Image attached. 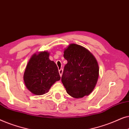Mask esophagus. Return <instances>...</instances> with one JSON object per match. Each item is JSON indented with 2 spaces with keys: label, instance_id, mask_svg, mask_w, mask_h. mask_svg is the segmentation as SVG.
I'll list each match as a JSON object with an SVG mask.
<instances>
[{
  "label": "esophagus",
  "instance_id": "obj_1",
  "mask_svg": "<svg viewBox=\"0 0 129 129\" xmlns=\"http://www.w3.org/2000/svg\"><path fill=\"white\" fill-rule=\"evenodd\" d=\"M59 72L60 76H61V75H62V73H63V69H60L59 70Z\"/></svg>",
  "mask_w": 129,
  "mask_h": 129
}]
</instances>
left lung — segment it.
<instances>
[{
    "label": "left lung",
    "instance_id": "left-lung-1",
    "mask_svg": "<svg viewBox=\"0 0 129 129\" xmlns=\"http://www.w3.org/2000/svg\"><path fill=\"white\" fill-rule=\"evenodd\" d=\"M68 60L63 70L61 82L67 93L75 98L90 94L98 82L99 68L96 58L87 49L70 44L63 54Z\"/></svg>",
    "mask_w": 129,
    "mask_h": 129
}]
</instances>
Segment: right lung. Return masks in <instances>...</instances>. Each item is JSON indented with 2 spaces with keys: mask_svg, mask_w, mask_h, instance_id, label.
I'll list each match as a JSON object with an SVG mask.
<instances>
[{
  "mask_svg": "<svg viewBox=\"0 0 129 129\" xmlns=\"http://www.w3.org/2000/svg\"><path fill=\"white\" fill-rule=\"evenodd\" d=\"M49 57L46 51L35 53L26 66L24 82L33 94L42 95L48 92L51 86L60 79L57 65Z\"/></svg>",
  "mask_w": 129,
  "mask_h": 129,
  "instance_id": "add662e5",
  "label": "right lung"
}]
</instances>
